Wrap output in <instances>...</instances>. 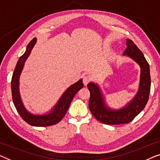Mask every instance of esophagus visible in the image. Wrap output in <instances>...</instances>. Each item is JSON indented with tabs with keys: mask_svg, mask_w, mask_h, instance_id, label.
<instances>
[{
	"mask_svg": "<svg viewBox=\"0 0 160 160\" xmlns=\"http://www.w3.org/2000/svg\"><path fill=\"white\" fill-rule=\"evenodd\" d=\"M90 81H91V77L89 75H85L84 77L82 78V82L83 84L85 85H87L88 83Z\"/></svg>",
	"mask_w": 160,
	"mask_h": 160,
	"instance_id": "esophagus-1",
	"label": "esophagus"
}]
</instances>
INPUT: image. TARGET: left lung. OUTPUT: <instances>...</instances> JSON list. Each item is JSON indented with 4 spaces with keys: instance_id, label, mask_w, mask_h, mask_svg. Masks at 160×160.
<instances>
[{
    "instance_id": "left-lung-1",
    "label": "left lung",
    "mask_w": 160,
    "mask_h": 160,
    "mask_svg": "<svg viewBox=\"0 0 160 160\" xmlns=\"http://www.w3.org/2000/svg\"><path fill=\"white\" fill-rule=\"evenodd\" d=\"M127 48L123 55L131 58L141 67L140 84L138 93L127 105L120 109H112L106 105L104 98L100 88L94 82L88 84L91 97L89 109L94 118L106 125H120L129 123L133 120L147 105L149 97L151 77L149 65L136 44L131 40H126Z\"/></svg>"
}]
</instances>
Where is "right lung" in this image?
<instances>
[{
  "label": "right lung",
  "instance_id": "1",
  "mask_svg": "<svg viewBox=\"0 0 160 160\" xmlns=\"http://www.w3.org/2000/svg\"><path fill=\"white\" fill-rule=\"evenodd\" d=\"M36 42H37V39L34 38L29 42L27 46L26 51L22 57H20L17 65H16L12 78V84H11L12 99L18 113L20 114L21 118L26 122L32 126H36V127H46V126L56 125L62 120L69 109L74 96L78 93V91L82 88L83 83L82 79H80L78 82L70 85V87H69L62 94V97L58 101L57 104L54 106V107L51 110L48 114H40L39 115V114H34L29 112L24 107L21 99V96H20L19 88V77L22 69H23L24 63H25L27 58L30 56Z\"/></svg>",
  "mask_w": 160,
  "mask_h": 160
}]
</instances>
